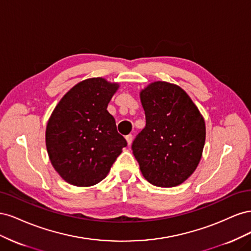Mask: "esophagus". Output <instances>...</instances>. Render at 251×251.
Listing matches in <instances>:
<instances>
[{"label": "esophagus", "instance_id": "34e87169", "mask_svg": "<svg viewBox=\"0 0 251 251\" xmlns=\"http://www.w3.org/2000/svg\"><path fill=\"white\" fill-rule=\"evenodd\" d=\"M126 140L127 146H131L132 141H133V136H132V135H127L126 137Z\"/></svg>", "mask_w": 251, "mask_h": 251}]
</instances>
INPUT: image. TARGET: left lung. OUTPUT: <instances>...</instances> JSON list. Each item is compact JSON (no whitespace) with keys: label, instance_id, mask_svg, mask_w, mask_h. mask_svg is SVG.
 <instances>
[{"label":"left lung","instance_id":"1","mask_svg":"<svg viewBox=\"0 0 251 251\" xmlns=\"http://www.w3.org/2000/svg\"><path fill=\"white\" fill-rule=\"evenodd\" d=\"M139 95L147 125L132 144L133 154L151 184L178 186L201 160L204 118L185 91L174 83L151 82Z\"/></svg>","mask_w":251,"mask_h":251}]
</instances>
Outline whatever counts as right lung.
<instances>
[{
    "label": "right lung",
    "mask_w": 251,
    "mask_h": 251,
    "mask_svg": "<svg viewBox=\"0 0 251 251\" xmlns=\"http://www.w3.org/2000/svg\"><path fill=\"white\" fill-rule=\"evenodd\" d=\"M118 89V82L88 78L68 91L53 110L46 127V148L52 166L69 184L100 183L126 147L107 111Z\"/></svg>",
    "instance_id": "obj_1"
}]
</instances>
